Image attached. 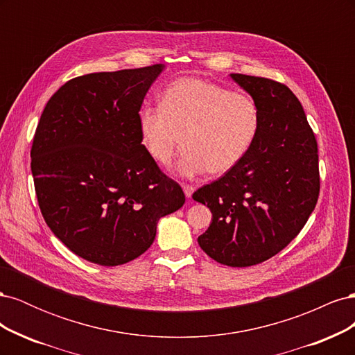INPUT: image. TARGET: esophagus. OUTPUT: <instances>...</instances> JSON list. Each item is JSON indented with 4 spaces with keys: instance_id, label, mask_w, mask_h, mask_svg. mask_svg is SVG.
<instances>
[{
    "instance_id": "34e87169",
    "label": "esophagus",
    "mask_w": 355,
    "mask_h": 355,
    "mask_svg": "<svg viewBox=\"0 0 355 355\" xmlns=\"http://www.w3.org/2000/svg\"><path fill=\"white\" fill-rule=\"evenodd\" d=\"M182 189H184L187 198L192 197V192H194V187H192V185H182Z\"/></svg>"
}]
</instances>
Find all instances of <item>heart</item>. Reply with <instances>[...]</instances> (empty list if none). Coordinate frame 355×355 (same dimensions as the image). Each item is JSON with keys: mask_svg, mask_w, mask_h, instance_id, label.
Masks as SVG:
<instances>
[{"mask_svg": "<svg viewBox=\"0 0 355 355\" xmlns=\"http://www.w3.org/2000/svg\"><path fill=\"white\" fill-rule=\"evenodd\" d=\"M141 142L157 164L167 166L187 146L176 173H227L249 151L259 128L256 103L240 93L200 78H180L161 96V105L139 110Z\"/></svg>", "mask_w": 355, "mask_h": 355, "instance_id": "obj_1", "label": "heart"}]
</instances>
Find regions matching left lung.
Returning <instances> with one entry per match:
<instances>
[{
	"label": "left lung",
	"instance_id": "left-lung-1",
	"mask_svg": "<svg viewBox=\"0 0 355 355\" xmlns=\"http://www.w3.org/2000/svg\"><path fill=\"white\" fill-rule=\"evenodd\" d=\"M231 78L252 96L259 128L240 163L192 198L213 214L201 249L241 268L270 259L300 232L315 209L320 175L315 136L292 90L252 75Z\"/></svg>",
	"mask_w": 355,
	"mask_h": 355
}]
</instances>
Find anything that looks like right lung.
<instances>
[{
	"mask_svg": "<svg viewBox=\"0 0 355 355\" xmlns=\"http://www.w3.org/2000/svg\"><path fill=\"white\" fill-rule=\"evenodd\" d=\"M164 65L69 80L41 114L31 149L40 209L51 232L92 263L136 259L159 218L185 194L148 155L137 114Z\"/></svg>",
	"mask_w": 355,
	"mask_h": 355,
	"instance_id": "1",
	"label": "right lung"
}]
</instances>
